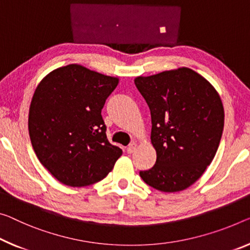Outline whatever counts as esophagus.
<instances>
[{
  "label": "esophagus",
  "mask_w": 250,
  "mask_h": 250,
  "mask_svg": "<svg viewBox=\"0 0 250 250\" xmlns=\"http://www.w3.org/2000/svg\"><path fill=\"white\" fill-rule=\"evenodd\" d=\"M136 148H137V144L136 143H130L128 146H127V153H129V154H132V153H134L136 151Z\"/></svg>",
  "instance_id": "1"
}]
</instances>
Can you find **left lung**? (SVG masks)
Instances as JSON below:
<instances>
[{"label":"left lung","instance_id":"1","mask_svg":"<svg viewBox=\"0 0 250 250\" xmlns=\"http://www.w3.org/2000/svg\"><path fill=\"white\" fill-rule=\"evenodd\" d=\"M135 86L151 110L154 167L141 171L149 187L178 192L192 186L212 162L224 130L220 96L201 75L179 68L137 77Z\"/></svg>","mask_w":250,"mask_h":250}]
</instances>
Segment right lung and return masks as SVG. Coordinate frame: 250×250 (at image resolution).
Returning a JSON list of instances; mask_svg holds the SVG:
<instances>
[{"mask_svg": "<svg viewBox=\"0 0 250 250\" xmlns=\"http://www.w3.org/2000/svg\"><path fill=\"white\" fill-rule=\"evenodd\" d=\"M118 78L80 64L41 80L29 110V135L41 164L59 182L86 187L113 170L123 151L110 144L102 109Z\"/></svg>", "mask_w": 250, "mask_h": 250, "instance_id": "add662e5", "label": "right lung"}]
</instances>
